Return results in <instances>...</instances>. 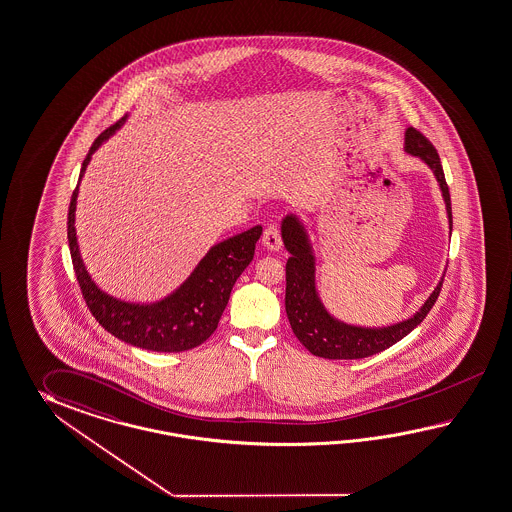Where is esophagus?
<instances>
[{
	"label": "esophagus",
	"mask_w": 512,
	"mask_h": 512,
	"mask_svg": "<svg viewBox=\"0 0 512 512\" xmlns=\"http://www.w3.org/2000/svg\"><path fill=\"white\" fill-rule=\"evenodd\" d=\"M262 244L268 248V250L277 251L281 248V231L275 224H270L264 233H262Z\"/></svg>",
	"instance_id": "esophagus-1"
}]
</instances>
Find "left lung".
<instances>
[{"instance_id": "obj_1", "label": "left lung", "mask_w": 512, "mask_h": 512, "mask_svg": "<svg viewBox=\"0 0 512 512\" xmlns=\"http://www.w3.org/2000/svg\"><path fill=\"white\" fill-rule=\"evenodd\" d=\"M405 151L414 157H420L437 177L442 190V198L448 211L449 231H451V200L449 188L444 177L435 146L427 138L409 127L405 131ZM283 242L290 257L287 261V294H285V309L288 322L301 344L311 351L312 355L322 359H364L379 351L394 346L401 338L407 337L416 325L422 324L427 312L433 309L437 301L444 277L440 279L437 288L425 300L420 311L414 312L409 320L387 327H359L349 325L333 318L318 298L314 285V255L307 231L296 216H287L281 227Z\"/></svg>"}]
</instances>
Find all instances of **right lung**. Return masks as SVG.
<instances>
[{
    "instance_id": "add662e5",
    "label": "right lung",
    "mask_w": 512,
    "mask_h": 512,
    "mask_svg": "<svg viewBox=\"0 0 512 512\" xmlns=\"http://www.w3.org/2000/svg\"><path fill=\"white\" fill-rule=\"evenodd\" d=\"M125 118L127 116L107 127L94 140L81 166L79 181L83 179L92 153L122 127ZM77 190L79 185L75 187L68 207V244L75 277L92 316L111 335L137 348L164 353L198 348L216 331L231 290L253 259L255 244L262 235L261 225L212 246L187 281L168 298L150 305L127 303L101 292L81 261L74 225Z\"/></svg>"
}]
</instances>
